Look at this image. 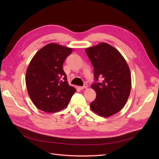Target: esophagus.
I'll return each mask as SVG.
<instances>
[{"label":"esophagus","mask_w":159,"mask_h":159,"mask_svg":"<svg viewBox=\"0 0 159 159\" xmlns=\"http://www.w3.org/2000/svg\"><path fill=\"white\" fill-rule=\"evenodd\" d=\"M88 88V85L87 84H84V86H80V89H85V88Z\"/></svg>","instance_id":"34e87169"}]
</instances>
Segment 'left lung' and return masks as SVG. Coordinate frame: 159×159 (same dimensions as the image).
<instances>
[{
    "mask_svg": "<svg viewBox=\"0 0 159 159\" xmlns=\"http://www.w3.org/2000/svg\"><path fill=\"white\" fill-rule=\"evenodd\" d=\"M85 52L93 67L95 80L102 78L100 83L91 85L96 98L90 108L99 116L109 117L127 102L131 89L129 67L121 53L105 42L87 48Z\"/></svg>",
    "mask_w": 159,
    "mask_h": 159,
    "instance_id": "1",
    "label": "left lung"
}]
</instances>
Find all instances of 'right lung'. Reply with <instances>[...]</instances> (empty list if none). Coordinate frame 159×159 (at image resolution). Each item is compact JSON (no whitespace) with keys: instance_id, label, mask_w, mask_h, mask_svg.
<instances>
[{"instance_id":"obj_1","label":"right lung","mask_w":159,"mask_h":159,"mask_svg":"<svg viewBox=\"0 0 159 159\" xmlns=\"http://www.w3.org/2000/svg\"><path fill=\"white\" fill-rule=\"evenodd\" d=\"M71 48L50 43L34 56L26 73V85L35 106L46 113H56L66 108L76 91L67 81L63 70Z\"/></svg>"}]
</instances>
